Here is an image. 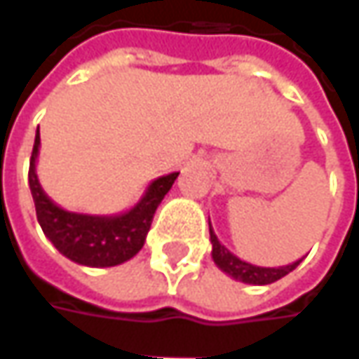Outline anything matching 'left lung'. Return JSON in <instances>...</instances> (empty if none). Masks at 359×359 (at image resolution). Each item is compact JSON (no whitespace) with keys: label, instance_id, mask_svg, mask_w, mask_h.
Instances as JSON below:
<instances>
[{"label":"left lung","instance_id":"obj_1","mask_svg":"<svg viewBox=\"0 0 359 359\" xmlns=\"http://www.w3.org/2000/svg\"><path fill=\"white\" fill-rule=\"evenodd\" d=\"M208 226H210V220H208ZM210 242H212V260H215V264L222 272H226L230 278L244 282V284H254V286L272 284L276 280L284 278L286 274H290L292 270L302 262V258H300V260H296L292 264L278 266V268H264V266H254L250 262H244L238 256L230 252L224 244H220L212 226H210Z\"/></svg>","mask_w":359,"mask_h":359}]
</instances>
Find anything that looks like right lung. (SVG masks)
Wrapping results in <instances>:
<instances>
[{"instance_id": "obj_1", "label": "right lung", "mask_w": 359, "mask_h": 359, "mask_svg": "<svg viewBox=\"0 0 359 359\" xmlns=\"http://www.w3.org/2000/svg\"><path fill=\"white\" fill-rule=\"evenodd\" d=\"M39 144L41 139L37 130L29 161V189L35 203L37 220L45 236L65 258L81 266L109 268L130 260L142 248L156 206L170 191L179 172H170L153 180L147 187L141 201L127 212L111 217L69 212L57 206L39 184L35 172Z\"/></svg>"}]
</instances>
